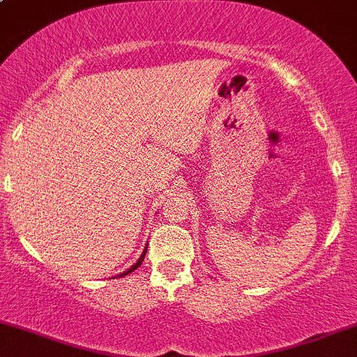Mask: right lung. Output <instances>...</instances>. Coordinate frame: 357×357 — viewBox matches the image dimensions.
<instances>
[{
    "instance_id": "add662e5",
    "label": "right lung",
    "mask_w": 357,
    "mask_h": 357,
    "mask_svg": "<svg viewBox=\"0 0 357 357\" xmlns=\"http://www.w3.org/2000/svg\"><path fill=\"white\" fill-rule=\"evenodd\" d=\"M146 252H147V245H146V248H144V250H142L141 257H139V260L136 261V264H134V265H130V268H127V270H126V272L119 273V277H124V275H129V273H130V272H134V270H136V268L139 267V265H141V264H142V260H144V257H146Z\"/></svg>"
}]
</instances>
